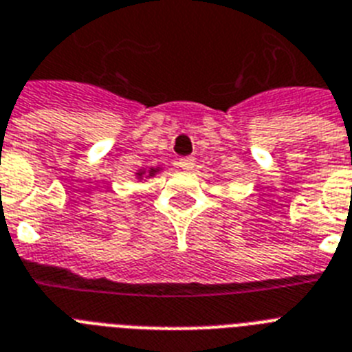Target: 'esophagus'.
Here are the masks:
<instances>
[{"label": "esophagus", "instance_id": "obj_1", "mask_svg": "<svg viewBox=\"0 0 352 352\" xmlns=\"http://www.w3.org/2000/svg\"><path fill=\"white\" fill-rule=\"evenodd\" d=\"M177 164H179L181 170H191V168L195 166V159L193 157H182V159H179Z\"/></svg>", "mask_w": 352, "mask_h": 352}]
</instances>
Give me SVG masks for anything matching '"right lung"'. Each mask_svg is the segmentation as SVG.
<instances>
[{
	"mask_svg": "<svg viewBox=\"0 0 352 352\" xmlns=\"http://www.w3.org/2000/svg\"><path fill=\"white\" fill-rule=\"evenodd\" d=\"M155 173H157V168H150V170H148V175H150V177H153ZM142 175H144V170H139L137 177H139V179H142Z\"/></svg>",
	"mask_w": 352,
	"mask_h": 352,
	"instance_id": "add662e5",
	"label": "right lung"
}]
</instances>
